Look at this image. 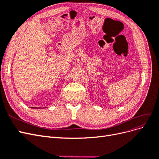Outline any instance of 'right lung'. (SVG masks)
Returning <instances> with one entry per match:
<instances>
[{
    "instance_id": "1",
    "label": "right lung",
    "mask_w": 159,
    "mask_h": 159,
    "mask_svg": "<svg viewBox=\"0 0 159 159\" xmlns=\"http://www.w3.org/2000/svg\"><path fill=\"white\" fill-rule=\"evenodd\" d=\"M30 108H32V109H40V107H31ZM42 108H46V107H42Z\"/></svg>"
}]
</instances>
